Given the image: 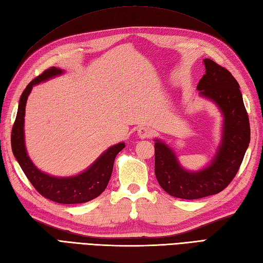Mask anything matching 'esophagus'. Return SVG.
Listing matches in <instances>:
<instances>
[{
    "instance_id": "1",
    "label": "esophagus",
    "mask_w": 263,
    "mask_h": 263,
    "mask_svg": "<svg viewBox=\"0 0 263 263\" xmlns=\"http://www.w3.org/2000/svg\"><path fill=\"white\" fill-rule=\"evenodd\" d=\"M152 134H153L152 129H151V128H149V127H147V126L139 127L138 130H137V135H138L139 137H141V138H148V137H151Z\"/></svg>"
}]
</instances>
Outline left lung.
Masks as SVG:
<instances>
[{"label":"left lung","instance_id":"obj_1","mask_svg":"<svg viewBox=\"0 0 263 263\" xmlns=\"http://www.w3.org/2000/svg\"><path fill=\"white\" fill-rule=\"evenodd\" d=\"M205 74L197 84L203 98L217 104L223 117L222 136L210 164L199 171L181 167L175 152L160 139L154 143V173L169 195L196 200L217 194L236 176L250 143L249 116L237 80L226 68L204 59Z\"/></svg>","mask_w":263,"mask_h":263}]
</instances>
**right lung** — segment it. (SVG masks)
I'll return each instance as SVG.
<instances>
[{
	"label": "right lung",
	"mask_w": 263,
	"mask_h": 263,
	"mask_svg": "<svg viewBox=\"0 0 263 263\" xmlns=\"http://www.w3.org/2000/svg\"><path fill=\"white\" fill-rule=\"evenodd\" d=\"M61 73H63L61 69L52 67L27 85L19 100L17 117L11 133V147L14 158L17 159L26 177L42 196L61 204H78L93 200L104 192L114 169L115 159L125 147V143L109 147L86 170L76 176L54 177L43 173L36 167L28 157L25 144L24 126L27 99L34 85Z\"/></svg>",
	"instance_id": "right-lung-1"
}]
</instances>
